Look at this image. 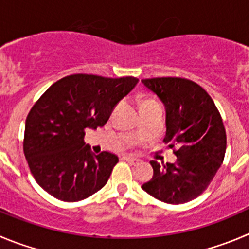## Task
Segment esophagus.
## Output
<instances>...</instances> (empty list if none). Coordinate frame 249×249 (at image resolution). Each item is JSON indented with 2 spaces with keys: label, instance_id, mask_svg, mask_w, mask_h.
<instances>
[{
  "label": "esophagus",
  "instance_id": "obj_1",
  "mask_svg": "<svg viewBox=\"0 0 249 249\" xmlns=\"http://www.w3.org/2000/svg\"><path fill=\"white\" fill-rule=\"evenodd\" d=\"M123 159L125 160V161L127 162V163L130 164H134V166H138V164L141 163V161L139 159H136V157H132V156H124Z\"/></svg>",
  "mask_w": 249,
  "mask_h": 249
}]
</instances>
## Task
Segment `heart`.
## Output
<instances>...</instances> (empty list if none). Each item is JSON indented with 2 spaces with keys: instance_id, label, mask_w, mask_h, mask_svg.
<instances>
[{
  "instance_id": "1",
  "label": "heart",
  "mask_w": 249,
  "mask_h": 249,
  "mask_svg": "<svg viewBox=\"0 0 249 249\" xmlns=\"http://www.w3.org/2000/svg\"><path fill=\"white\" fill-rule=\"evenodd\" d=\"M152 103H156V102L152 101V99H148V101H145V102H143L142 106H143V104H152Z\"/></svg>"
}]
</instances>
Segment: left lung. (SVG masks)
Returning <instances> with one entry per match:
<instances>
[{
  "label": "left lung",
  "instance_id": "8db88e82",
  "mask_svg": "<svg viewBox=\"0 0 249 249\" xmlns=\"http://www.w3.org/2000/svg\"><path fill=\"white\" fill-rule=\"evenodd\" d=\"M141 82L166 107L164 143L174 148L176 163L151 161L152 179L142 189L167 204L198 198L209 187L224 161L226 131L208 92L180 77L146 78Z\"/></svg>",
  "mask_w": 249,
  "mask_h": 249
}]
</instances>
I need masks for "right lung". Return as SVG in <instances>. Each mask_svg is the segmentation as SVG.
I'll return each instance as SVG.
<instances>
[{"mask_svg": "<svg viewBox=\"0 0 249 249\" xmlns=\"http://www.w3.org/2000/svg\"><path fill=\"white\" fill-rule=\"evenodd\" d=\"M120 78L76 73L56 81L36 102L25 120L23 151L39 185L62 201H80L106 185L119 159L93 155L85 130L108 122L114 107L138 85Z\"/></svg>", "mask_w": 249, "mask_h": 249, "instance_id": "obj_1", "label": "right lung"}]
</instances>
